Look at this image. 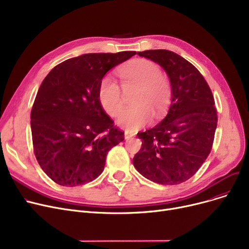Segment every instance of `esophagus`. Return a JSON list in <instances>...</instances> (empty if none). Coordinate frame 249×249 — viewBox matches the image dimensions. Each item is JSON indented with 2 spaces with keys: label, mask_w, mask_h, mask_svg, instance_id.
<instances>
[{
  "label": "esophagus",
  "mask_w": 249,
  "mask_h": 249,
  "mask_svg": "<svg viewBox=\"0 0 249 249\" xmlns=\"http://www.w3.org/2000/svg\"><path fill=\"white\" fill-rule=\"evenodd\" d=\"M134 135H135V134H134L133 132H131V131H125V132H124V137H125V139H130V138H132Z\"/></svg>",
  "instance_id": "esophagus-1"
}]
</instances>
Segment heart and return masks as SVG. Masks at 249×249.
I'll return each mask as SVG.
<instances>
[{"label":"heart","mask_w":249,"mask_h":249,"mask_svg":"<svg viewBox=\"0 0 249 249\" xmlns=\"http://www.w3.org/2000/svg\"><path fill=\"white\" fill-rule=\"evenodd\" d=\"M118 76L124 89L137 88L133 98L134 105L126 107L117 120L121 128L134 131L147 124L153 118V113L155 118H161L166 114L172 90L156 63L146 59L132 60L119 68ZM98 98L103 109L109 115L117 116L121 112V90L112 77L105 76L101 80Z\"/></svg>","instance_id":"b5f03b06"}]
</instances>
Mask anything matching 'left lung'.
I'll return each mask as SVG.
<instances>
[{
    "mask_svg": "<svg viewBox=\"0 0 249 249\" xmlns=\"http://www.w3.org/2000/svg\"><path fill=\"white\" fill-rule=\"evenodd\" d=\"M137 55L166 71L172 98L163 120L137 134L142 144L133 165L158 184H180L196 174L211 153L218 123L213 96L199 71L178 53L149 50Z\"/></svg>",
    "mask_w": 249,
    "mask_h": 249,
    "instance_id": "1",
    "label": "left lung"
}]
</instances>
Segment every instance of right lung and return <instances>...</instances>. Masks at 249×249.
<instances>
[{
	"mask_svg": "<svg viewBox=\"0 0 249 249\" xmlns=\"http://www.w3.org/2000/svg\"><path fill=\"white\" fill-rule=\"evenodd\" d=\"M135 53H84L57 65L40 84L30 114L32 142L40 168L57 184L73 187L96 179L107 151L124 140L98 89L107 71Z\"/></svg>",
	"mask_w": 249,
	"mask_h": 249,
	"instance_id": "1",
	"label": "right lung"
}]
</instances>
